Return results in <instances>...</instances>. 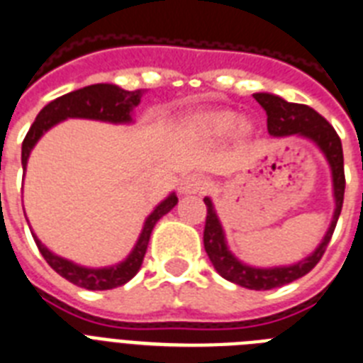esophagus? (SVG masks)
Here are the masks:
<instances>
[{"mask_svg": "<svg viewBox=\"0 0 363 363\" xmlns=\"http://www.w3.org/2000/svg\"><path fill=\"white\" fill-rule=\"evenodd\" d=\"M205 186H206V182L203 181L201 177L190 175L181 182L179 191H181L182 196H191V194H199V191L205 190Z\"/></svg>", "mask_w": 363, "mask_h": 363, "instance_id": "obj_1", "label": "esophagus"}]
</instances>
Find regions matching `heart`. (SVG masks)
I'll return each instance as SVG.
<instances>
[{
    "label": "heart",
    "mask_w": 363,
    "mask_h": 363,
    "mask_svg": "<svg viewBox=\"0 0 363 363\" xmlns=\"http://www.w3.org/2000/svg\"><path fill=\"white\" fill-rule=\"evenodd\" d=\"M233 129L234 140L245 142L251 138L252 123L249 120H236V114L228 108H214L191 114L184 121V133L196 140H219Z\"/></svg>",
    "instance_id": "1"
}]
</instances>
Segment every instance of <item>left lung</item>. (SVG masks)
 I'll return each mask as SVG.
<instances>
[{
	"mask_svg": "<svg viewBox=\"0 0 363 363\" xmlns=\"http://www.w3.org/2000/svg\"><path fill=\"white\" fill-rule=\"evenodd\" d=\"M252 97L262 105L267 114V130L271 136H290L299 135L308 138L318 145L319 151L325 155L332 172V190H334V216H332L330 227H328L325 238L321 240L315 251L310 252L304 260L291 264V266L279 267H252L240 262L228 251L225 242L223 227L219 223L212 199L205 197L206 205V223L203 233V243L208 255L212 266L219 275L230 280L234 284L249 288V290H273L280 286L290 284L294 280L301 279L315 267L321 257L327 251V245L332 238V233L336 228L337 218L342 214L343 194H345V173H343V149L342 140L337 136L330 123L321 114L310 108L308 105H297L288 103L286 99L273 94L260 92L252 94Z\"/></svg>",
	"mask_w": 363,
	"mask_h": 363,
	"instance_id": "left-lung-1",
	"label": "left lung"
}]
</instances>
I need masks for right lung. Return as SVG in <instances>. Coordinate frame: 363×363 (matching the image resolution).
I'll return each mask as SVG.
<instances>
[{
  "label": "right lung",
  "mask_w": 363,
  "mask_h": 363,
  "mask_svg": "<svg viewBox=\"0 0 363 363\" xmlns=\"http://www.w3.org/2000/svg\"><path fill=\"white\" fill-rule=\"evenodd\" d=\"M142 96H144V90L129 92V90H123L116 84L99 83L79 88V90H73L66 96L53 99L38 112L35 123L31 125V129L23 138V144H21V166H23V169L27 167V160H29V155H31L36 142L40 140L45 130H50L59 121L68 120V118H86V120L108 121V123H130L133 121V108L138 106ZM177 201L179 199L173 191L147 216L138 242L133 247L130 255L116 266L97 267V269L77 266L66 258L57 257L55 252L45 247L40 240L36 238L35 233L31 234L36 242V247L42 252V257L60 277H64L79 288H86V290H112V288H118V286L129 282L138 273L142 262H144L145 251H147V243L151 238V233H153V227L157 225L158 219L166 216L177 205Z\"/></svg>",
  "instance_id": "add662e5"
}]
</instances>
